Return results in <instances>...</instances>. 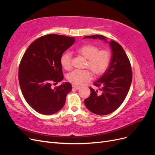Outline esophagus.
Instances as JSON below:
<instances>
[{"instance_id":"obj_1","label":"esophagus","mask_w":155,"mask_h":155,"mask_svg":"<svg viewBox=\"0 0 155 155\" xmlns=\"http://www.w3.org/2000/svg\"><path fill=\"white\" fill-rule=\"evenodd\" d=\"M72 87H73L74 88H75V89H76V90H78V89L80 88V87L76 86V85H72Z\"/></svg>"}]
</instances>
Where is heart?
<instances>
[{"instance_id": "heart-1", "label": "heart", "mask_w": 155, "mask_h": 155, "mask_svg": "<svg viewBox=\"0 0 155 155\" xmlns=\"http://www.w3.org/2000/svg\"><path fill=\"white\" fill-rule=\"evenodd\" d=\"M77 52L87 59L85 68L91 70L94 76H99L109 67L110 61V53L105 49L100 50L96 45L85 44L79 46ZM61 64L67 70L72 68V54L65 51L61 57ZM68 80L74 85H79L91 79V73L88 70H75L67 75Z\"/></svg>"}]
</instances>
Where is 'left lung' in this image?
I'll use <instances>...</instances> for the list:
<instances>
[{"label": "left lung", "mask_w": 155, "mask_h": 155, "mask_svg": "<svg viewBox=\"0 0 155 155\" xmlns=\"http://www.w3.org/2000/svg\"><path fill=\"white\" fill-rule=\"evenodd\" d=\"M99 39L107 43L101 35H87L83 39ZM112 55L109 66L94 85L99 90L89 87L91 95L84 103L87 109L97 115H107L116 110L127 95L132 82V70L129 58L122 46L111 40L109 43Z\"/></svg>", "instance_id": "1"}]
</instances>
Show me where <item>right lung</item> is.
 <instances>
[{"label":"right lung","mask_w":155,"mask_h":155,"mask_svg":"<svg viewBox=\"0 0 155 155\" xmlns=\"http://www.w3.org/2000/svg\"><path fill=\"white\" fill-rule=\"evenodd\" d=\"M74 42L72 37L46 35L31 43L23 55L18 68L20 87L26 102L40 114L60 110L72 90L68 82L54 88L51 86L63 79L61 57Z\"/></svg>","instance_id":"right-lung-1"}]
</instances>
